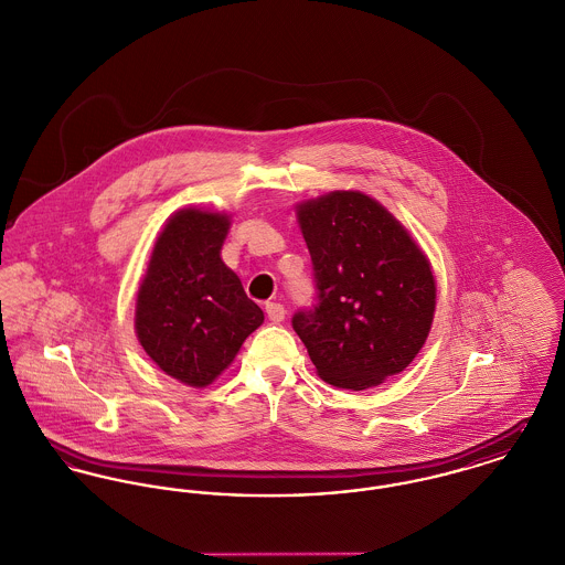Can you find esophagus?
<instances>
[{"mask_svg": "<svg viewBox=\"0 0 565 565\" xmlns=\"http://www.w3.org/2000/svg\"><path fill=\"white\" fill-rule=\"evenodd\" d=\"M266 316L270 322H281L286 318V309L281 303H266Z\"/></svg>", "mask_w": 565, "mask_h": 565, "instance_id": "obj_1", "label": "esophagus"}]
</instances>
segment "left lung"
I'll use <instances>...</instances> for the list:
<instances>
[{
    "mask_svg": "<svg viewBox=\"0 0 565 565\" xmlns=\"http://www.w3.org/2000/svg\"><path fill=\"white\" fill-rule=\"evenodd\" d=\"M318 305L292 327L318 376L340 390L383 385L433 329L436 279L411 232L374 198L331 191L297 204Z\"/></svg>",
    "mask_w": 565,
    "mask_h": 565,
    "instance_id": "obj_1",
    "label": "left lung"
}]
</instances>
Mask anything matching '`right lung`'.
<instances>
[{
	"mask_svg": "<svg viewBox=\"0 0 565 565\" xmlns=\"http://www.w3.org/2000/svg\"><path fill=\"white\" fill-rule=\"evenodd\" d=\"M232 215L180 209L161 227L135 297V335L161 372L209 387L264 322L221 260Z\"/></svg>",
	"mask_w": 565,
	"mask_h": 565,
	"instance_id": "obj_1",
	"label": "right lung"
}]
</instances>
